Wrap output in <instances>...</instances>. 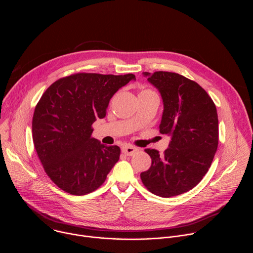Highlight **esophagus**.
Returning a JSON list of instances; mask_svg holds the SVG:
<instances>
[{"instance_id": "34e87169", "label": "esophagus", "mask_w": 253, "mask_h": 253, "mask_svg": "<svg viewBox=\"0 0 253 253\" xmlns=\"http://www.w3.org/2000/svg\"><path fill=\"white\" fill-rule=\"evenodd\" d=\"M138 151V148L132 146V145H125L122 147V152L124 154H126L127 156H132L133 154H135Z\"/></svg>"}]
</instances>
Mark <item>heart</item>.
<instances>
[{"label":"heart","mask_w":253,"mask_h":253,"mask_svg":"<svg viewBox=\"0 0 253 253\" xmlns=\"http://www.w3.org/2000/svg\"><path fill=\"white\" fill-rule=\"evenodd\" d=\"M151 92H153V91L150 89H143L140 93H151Z\"/></svg>","instance_id":"1"}]
</instances>
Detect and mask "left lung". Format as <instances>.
Masks as SVG:
<instances>
[{
    "label": "left lung",
    "instance_id": "left-lung-1",
    "mask_svg": "<svg viewBox=\"0 0 253 253\" xmlns=\"http://www.w3.org/2000/svg\"><path fill=\"white\" fill-rule=\"evenodd\" d=\"M143 74L162 96L159 128L160 133L171 135V141L163 154L145 149L152 163L140 177L151 193L168 198L194 188L210 168L218 146L217 111L195 81L173 72Z\"/></svg>",
    "mask_w": 253,
    "mask_h": 253
}]
</instances>
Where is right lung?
I'll list each match as a JSON object with an SVG mask.
<instances>
[{"instance_id":"right-lung-1","label":"right lung","mask_w":253,"mask_h":253,"mask_svg":"<svg viewBox=\"0 0 253 253\" xmlns=\"http://www.w3.org/2000/svg\"><path fill=\"white\" fill-rule=\"evenodd\" d=\"M135 75L76 73L55 81L36 105L33 142L46 174L62 190L85 195L98 189L120 157V148L93 138L113 95Z\"/></svg>"}]
</instances>
